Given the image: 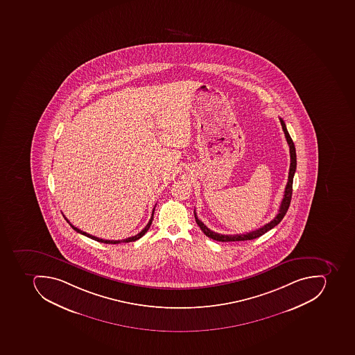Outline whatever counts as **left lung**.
<instances>
[{
  "label": "left lung",
  "instance_id": "obj_1",
  "mask_svg": "<svg viewBox=\"0 0 355 355\" xmlns=\"http://www.w3.org/2000/svg\"><path fill=\"white\" fill-rule=\"evenodd\" d=\"M279 120L280 124L283 126L284 133H285L288 145H289V153H291V167H289L288 182L287 184H286L285 192H284L283 201H282V205H280L277 216H275L274 219H272L270 223H266L264 227H259V229L255 230V231H252V232L245 233V234L225 235L211 231L209 227H207V225H205V224L202 223V221L198 219L197 214H196L195 210L196 222H197L198 225L200 227L201 231H202L207 236L212 239V240L219 241V242H235V241H248L253 240V239H257V237L265 234L267 231H270L272 227H276V225L283 220L285 214H287L288 208H289V205H291V195H293V176H295V173H296V148H295V144H293L291 135L288 133L285 122H284L283 119H279Z\"/></svg>",
  "mask_w": 355,
  "mask_h": 355
}]
</instances>
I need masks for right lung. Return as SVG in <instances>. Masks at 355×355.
Listing matches in <instances>:
<instances>
[{
	"instance_id": "obj_1",
	"label": "right lung",
	"mask_w": 355,
	"mask_h": 355,
	"mask_svg": "<svg viewBox=\"0 0 355 355\" xmlns=\"http://www.w3.org/2000/svg\"><path fill=\"white\" fill-rule=\"evenodd\" d=\"M154 211L155 208L153 209L152 212V216H150V220L148 223H147L146 227H144V229L141 230V232L137 233V234L134 235V236L128 237V239H124V240H103V239H99V237L94 236V235L88 234V233L83 232V231H81V230L78 229V227H73L71 223H70L69 221H68L67 218L64 216V219H66V221L68 222V223L70 224V227H72V229L75 230L76 232L80 233V234L85 235V236L90 237V239H92V240L98 241V242L101 243H105V244H119V243H128V242H134V241L139 240V239H141L143 235L145 234V233L148 231V229H150V224H152L153 222V218H154Z\"/></svg>"
}]
</instances>
